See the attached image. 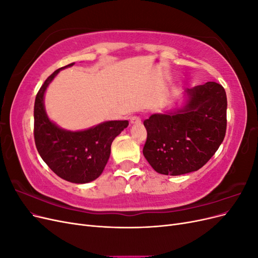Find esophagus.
<instances>
[{
	"label": "esophagus",
	"instance_id": "34e87169",
	"mask_svg": "<svg viewBox=\"0 0 258 258\" xmlns=\"http://www.w3.org/2000/svg\"><path fill=\"white\" fill-rule=\"evenodd\" d=\"M130 122H131L132 124L141 123V118H140L139 116H132V117H130Z\"/></svg>",
	"mask_w": 258,
	"mask_h": 258
}]
</instances>
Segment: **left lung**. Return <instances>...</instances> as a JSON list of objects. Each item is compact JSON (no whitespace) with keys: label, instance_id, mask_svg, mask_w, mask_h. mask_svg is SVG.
I'll use <instances>...</instances> for the list:
<instances>
[{"label":"left lung","instance_id":"left-lung-1","mask_svg":"<svg viewBox=\"0 0 258 258\" xmlns=\"http://www.w3.org/2000/svg\"><path fill=\"white\" fill-rule=\"evenodd\" d=\"M185 105L153 114L144 120L147 139L143 155L160 174L197 171L222 144L227 127V97L222 85L208 82L185 90Z\"/></svg>","mask_w":258,"mask_h":258}]
</instances>
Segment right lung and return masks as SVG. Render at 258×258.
<instances>
[{"label": "right lung", "instance_id": "1", "mask_svg": "<svg viewBox=\"0 0 258 258\" xmlns=\"http://www.w3.org/2000/svg\"><path fill=\"white\" fill-rule=\"evenodd\" d=\"M56 70L38 90L34 103V141L42 159L68 182L89 183L98 178L110 158L113 140L128 127V120H111L82 131H69L52 122L45 111L44 95L60 70Z\"/></svg>", "mask_w": 258, "mask_h": 258}]
</instances>
